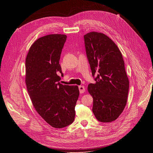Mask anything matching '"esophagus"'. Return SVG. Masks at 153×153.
Here are the masks:
<instances>
[{
    "instance_id": "esophagus-1",
    "label": "esophagus",
    "mask_w": 153,
    "mask_h": 153,
    "mask_svg": "<svg viewBox=\"0 0 153 153\" xmlns=\"http://www.w3.org/2000/svg\"><path fill=\"white\" fill-rule=\"evenodd\" d=\"M79 90L81 94H82L85 92V87L83 85H79Z\"/></svg>"
}]
</instances>
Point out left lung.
Wrapping results in <instances>:
<instances>
[{"label":"left lung","instance_id":"8db88e82","mask_svg":"<svg viewBox=\"0 0 153 153\" xmlns=\"http://www.w3.org/2000/svg\"><path fill=\"white\" fill-rule=\"evenodd\" d=\"M84 38L95 81L87 87L93 97L92 111L99 122H111L123 111L129 89L123 56L116 44L105 34L92 31Z\"/></svg>","mask_w":153,"mask_h":153}]
</instances>
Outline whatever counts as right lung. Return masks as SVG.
Returning <instances> with one entry per match:
<instances>
[{
    "instance_id": "right-lung-1",
    "label": "right lung",
    "mask_w": 153,
    "mask_h": 153,
    "mask_svg": "<svg viewBox=\"0 0 153 153\" xmlns=\"http://www.w3.org/2000/svg\"><path fill=\"white\" fill-rule=\"evenodd\" d=\"M66 38L61 34L38 38L31 46L25 61V82L32 103L46 122L56 128L74 122L79 95L77 85L59 82L58 74H62L59 59Z\"/></svg>"
}]
</instances>
